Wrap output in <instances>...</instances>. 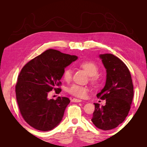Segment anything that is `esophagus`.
I'll return each mask as SVG.
<instances>
[{
	"instance_id": "34e87169",
	"label": "esophagus",
	"mask_w": 147,
	"mask_h": 147,
	"mask_svg": "<svg viewBox=\"0 0 147 147\" xmlns=\"http://www.w3.org/2000/svg\"><path fill=\"white\" fill-rule=\"evenodd\" d=\"M82 100L81 99H72V102H81Z\"/></svg>"
}]
</instances>
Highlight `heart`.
<instances>
[{"label":"heart","instance_id":"heart-1","mask_svg":"<svg viewBox=\"0 0 147 147\" xmlns=\"http://www.w3.org/2000/svg\"><path fill=\"white\" fill-rule=\"evenodd\" d=\"M80 67L85 71V72L91 76V82L96 83L98 80L99 76L97 74L99 72L98 66L92 61H83L79 64ZM72 76V70L70 68H67L65 70L63 77L66 81H69ZM88 88L82 86L78 84H72L68 89V92L73 96L80 97V98H84L87 96Z\"/></svg>","mask_w":147,"mask_h":147}]
</instances>
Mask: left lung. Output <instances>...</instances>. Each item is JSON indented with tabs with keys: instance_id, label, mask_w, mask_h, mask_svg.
<instances>
[{
	"instance_id": "obj_1",
	"label": "left lung",
	"mask_w": 147,
	"mask_h": 147,
	"mask_svg": "<svg viewBox=\"0 0 147 147\" xmlns=\"http://www.w3.org/2000/svg\"><path fill=\"white\" fill-rule=\"evenodd\" d=\"M106 69V82L97 98L105 99L104 106L94 103L91 121L99 129H112L122 123L127 116L134 96L129 70L126 64L112 54L99 55Z\"/></svg>"
}]
</instances>
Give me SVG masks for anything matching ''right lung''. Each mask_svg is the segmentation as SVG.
<instances>
[{
	"label": "right lung",
	"instance_id": "add662e5",
	"mask_svg": "<svg viewBox=\"0 0 147 147\" xmlns=\"http://www.w3.org/2000/svg\"><path fill=\"white\" fill-rule=\"evenodd\" d=\"M78 59L53 49L43 52L22 69L16 84V96L21 115L30 126L41 131L53 129L60 124L70 100L48 99L49 92L61 83L64 69Z\"/></svg>",
	"mask_w": 147,
	"mask_h": 147
}]
</instances>
